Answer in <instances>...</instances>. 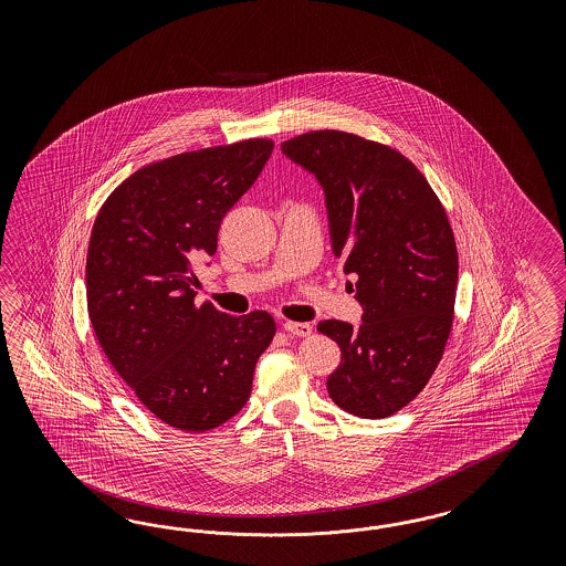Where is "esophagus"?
Instances as JSON below:
<instances>
[{"instance_id": "esophagus-1", "label": "esophagus", "mask_w": 566, "mask_h": 566, "mask_svg": "<svg viewBox=\"0 0 566 566\" xmlns=\"http://www.w3.org/2000/svg\"><path fill=\"white\" fill-rule=\"evenodd\" d=\"M284 329L292 334V336L307 338V336H311V332H313V326L311 324H303V322H284Z\"/></svg>"}]
</instances>
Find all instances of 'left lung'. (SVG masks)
<instances>
[{
  "label": "left lung",
  "mask_w": 566,
  "mask_h": 566,
  "mask_svg": "<svg viewBox=\"0 0 566 566\" xmlns=\"http://www.w3.org/2000/svg\"><path fill=\"white\" fill-rule=\"evenodd\" d=\"M282 151L326 190L334 258L357 275L363 324H317L343 350L327 392L350 415L390 417L428 386L452 332L459 253L444 206L411 159L384 143L311 130Z\"/></svg>",
  "instance_id": "obj_1"
}]
</instances>
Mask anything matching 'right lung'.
Instances as JSON below:
<instances>
[{
  "label": "right lung",
  "mask_w": 566,
  "mask_h": 566,
  "mask_svg": "<svg viewBox=\"0 0 566 566\" xmlns=\"http://www.w3.org/2000/svg\"><path fill=\"white\" fill-rule=\"evenodd\" d=\"M272 138L171 155L105 199L86 251V308L105 357L159 421L207 431L247 405L274 317L195 303L199 259L218 249L228 209L251 189Z\"/></svg>",
  "instance_id": "right-lung-1"
}]
</instances>
